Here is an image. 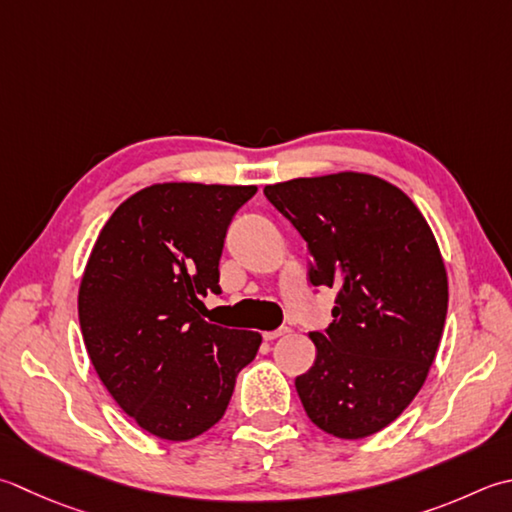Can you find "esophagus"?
<instances>
[{"mask_svg":"<svg viewBox=\"0 0 512 512\" xmlns=\"http://www.w3.org/2000/svg\"><path fill=\"white\" fill-rule=\"evenodd\" d=\"M286 333H290V330L284 326V328H277V330H266L264 333V339L266 342H273V339H277V337H282V335H286Z\"/></svg>","mask_w":512,"mask_h":512,"instance_id":"esophagus-1","label":"esophagus"}]
</instances>
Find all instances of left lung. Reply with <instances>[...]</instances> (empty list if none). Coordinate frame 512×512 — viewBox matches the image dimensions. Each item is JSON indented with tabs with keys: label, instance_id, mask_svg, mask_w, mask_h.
Masks as SVG:
<instances>
[{
	"label": "left lung",
	"instance_id": "left-lung-1",
	"mask_svg": "<svg viewBox=\"0 0 512 512\" xmlns=\"http://www.w3.org/2000/svg\"><path fill=\"white\" fill-rule=\"evenodd\" d=\"M264 195L308 242L310 282L339 288L333 324L295 379L306 415L339 439L379 433L424 386L442 342L448 277L413 199L368 173L297 177Z\"/></svg>",
	"mask_w": 512,
	"mask_h": 512
}]
</instances>
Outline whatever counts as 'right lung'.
Segmentation results:
<instances>
[{"mask_svg":"<svg viewBox=\"0 0 512 512\" xmlns=\"http://www.w3.org/2000/svg\"><path fill=\"white\" fill-rule=\"evenodd\" d=\"M257 186L153 184L115 208L79 284L95 373L146 433L186 442L224 417L262 335L204 319L230 219Z\"/></svg>","mask_w":512,"mask_h":512,"instance_id":"add662e5","label":"right lung"}]
</instances>
